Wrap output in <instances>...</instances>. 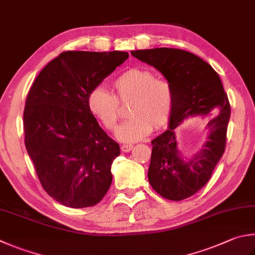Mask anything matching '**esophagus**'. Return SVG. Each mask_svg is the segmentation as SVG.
Wrapping results in <instances>:
<instances>
[{
	"instance_id": "obj_1",
	"label": "esophagus",
	"mask_w": 255,
	"mask_h": 255,
	"mask_svg": "<svg viewBox=\"0 0 255 255\" xmlns=\"http://www.w3.org/2000/svg\"><path fill=\"white\" fill-rule=\"evenodd\" d=\"M132 148H133L132 145H122V147H120V149H122L125 152H128V151H130Z\"/></svg>"
}]
</instances>
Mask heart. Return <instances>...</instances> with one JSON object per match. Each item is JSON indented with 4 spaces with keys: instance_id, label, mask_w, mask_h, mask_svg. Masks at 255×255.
I'll use <instances>...</instances> for the list:
<instances>
[{
    "instance_id": "1",
    "label": "heart",
    "mask_w": 255,
    "mask_h": 255,
    "mask_svg": "<svg viewBox=\"0 0 255 255\" xmlns=\"http://www.w3.org/2000/svg\"><path fill=\"white\" fill-rule=\"evenodd\" d=\"M115 94L98 87L88 96V108L106 130L114 131L122 117L119 104H129L131 116L117 130L123 141H136L149 135L152 127L159 129L168 123L174 106L170 82L157 78L148 69L133 68L113 82Z\"/></svg>"
}]
</instances>
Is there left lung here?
Here are the masks:
<instances>
[{
  "mask_svg": "<svg viewBox=\"0 0 255 255\" xmlns=\"http://www.w3.org/2000/svg\"><path fill=\"white\" fill-rule=\"evenodd\" d=\"M131 54L163 73L174 89L169 127L151 140L148 180L166 200H185L205 186L224 154L231 115L228 95L214 69L187 51L156 48L131 51ZM213 110L217 113L209 122L210 135L205 148L191 161H184L177 150L174 128L188 115Z\"/></svg>",
  "mask_w": 255,
  "mask_h": 255,
  "instance_id": "1",
  "label": "left lung"
}]
</instances>
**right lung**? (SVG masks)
<instances>
[{
	"mask_svg": "<svg viewBox=\"0 0 255 255\" xmlns=\"http://www.w3.org/2000/svg\"><path fill=\"white\" fill-rule=\"evenodd\" d=\"M128 59L127 52L66 51L45 66L26 97L23 128L41 185L64 206L103 200L119 145L88 108L90 91Z\"/></svg>",
	"mask_w": 255,
	"mask_h": 255,
	"instance_id": "right-lung-1",
	"label": "right lung"
}]
</instances>
